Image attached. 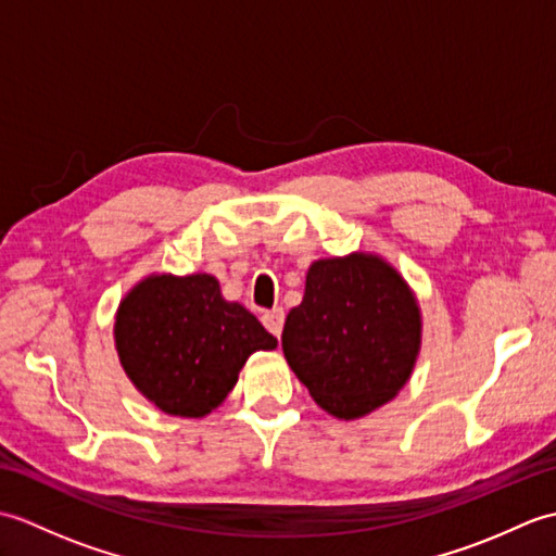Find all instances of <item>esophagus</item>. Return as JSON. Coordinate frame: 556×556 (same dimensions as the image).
I'll use <instances>...</instances> for the list:
<instances>
[{
  "mask_svg": "<svg viewBox=\"0 0 556 556\" xmlns=\"http://www.w3.org/2000/svg\"><path fill=\"white\" fill-rule=\"evenodd\" d=\"M263 325L267 327L269 334L279 337L281 334V327H285V311L281 308H271L263 313Z\"/></svg>",
  "mask_w": 556,
  "mask_h": 556,
  "instance_id": "1",
  "label": "esophagus"
}]
</instances>
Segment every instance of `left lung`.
Masks as SVG:
<instances>
[{
  "mask_svg": "<svg viewBox=\"0 0 556 556\" xmlns=\"http://www.w3.org/2000/svg\"><path fill=\"white\" fill-rule=\"evenodd\" d=\"M420 308L399 271L372 253L315 260L281 349L317 406L356 420L392 401L420 351Z\"/></svg>",
  "mask_w": 556,
  "mask_h": 556,
  "instance_id": "obj_1",
  "label": "left lung"
}]
</instances>
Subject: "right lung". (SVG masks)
<instances>
[{
  "mask_svg": "<svg viewBox=\"0 0 556 556\" xmlns=\"http://www.w3.org/2000/svg\"><path fill=\"white\" fill-rule=\"evenodd\" d=\"M114 341L128 380L169 416L203 418L233 389L248 356L277 339L212 275H150L116 311Z\"/></svg>",
  "mask_w": 556,
  "mask_h": 556,
  "instance_id": "1",
  "label": "right lung"
}]
</instances>
